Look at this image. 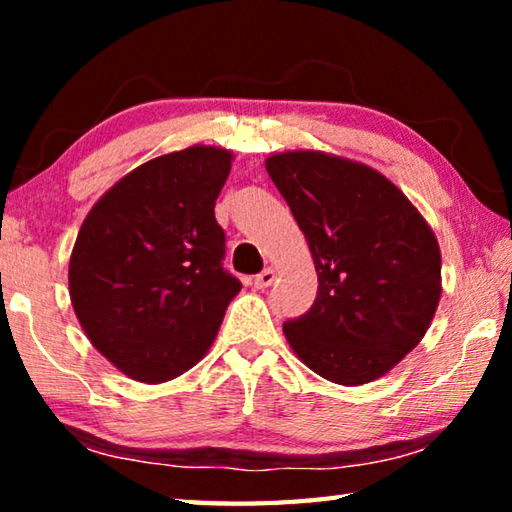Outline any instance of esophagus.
<instances>
[{
	"instance_id": "1",
	"label": "esophagus",
	"mask_w": 512,
	"mask_h": 512,
	"mask_svg": "<svg viewBox=\"0 0 512 512\" xmlns=\"http://www.w3.org/2000/svg\"><path fill=\"white\" fill-rule=\"evenodd\" d=\"M275 275H277L275 268H264V271L255 277V287L257 289H268L275 282Z\"/></svg>"
}]
</instances>
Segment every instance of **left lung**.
Wrapping results in <instances>:
<instances>
[{"label":"left lung","mask_w":512,"mask_h":512,"mask_svg":"<svg viewBox=\"0 0 512 512\" xmlns=\"http://www.w3.org/2000/svg\"><path fill=\"white\" fill-rule=\"evenodd\" d=\"M266 171L305 235L318 293L284 323L298 359L341 386L368 384L422 341L438 309L440 248L409 198L368 164L284 151Z\"/></svg>","instance_id":"8db88e82"}]
</instances>
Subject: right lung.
Wrapping results in <instances>:
<instances>
[{"label": "right lung", "mask_w": 512, "mask_h": 512, "mask_svg": "<svg viewBox=\"0 0 512 512\" xmlns=\"http://www.w3.org/2000/svg\"><path fill=\"white\" fill-rule=\"evenodd\" d=\"M232 153L216 146L160 155L103 194L69 257V298L85 336L126 377L176 379L216 339L241 282L223 271L214 203Z\"/></svg>", "instance_id": "add662e5"}]
</instances>
